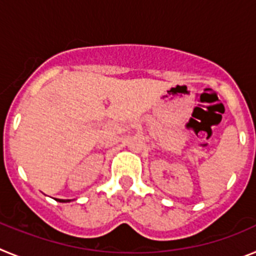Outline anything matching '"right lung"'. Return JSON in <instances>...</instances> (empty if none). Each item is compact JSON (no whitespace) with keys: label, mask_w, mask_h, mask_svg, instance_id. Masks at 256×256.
Wrapping results in <instances>:
<instances>
[{"label":"right lung","mask_w":256,"mask_h":256,"mask_svg":"<svg viewBox=\"0 0 256 256\" xmlns=\"http://www.w3.org/2000/svg\"><path fill=\"white\" fill-rule=\"evenodd\" d=\"M58 202H68V201H70V200H61V198H58Z\"/></svg>","instance_id":"right-lung-1"}]
</instances>
